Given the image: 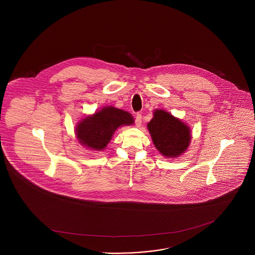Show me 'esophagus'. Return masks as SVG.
I'll return each mask as SVG.
<instances>
[{
	"instance_id": "34e87169",
	"label": "esophagus",
	"mask_w": 255,
	"mask_h": 255,
	"mask_svg": "<svg viewBox=\"0 0 255 255\" xmlns=\"http://www.w3.org/2000/svg\"><path fill=\"white\" fill-rule=\"evenodd\" d=\"M141 124H142V116H141V114H137L135 116V125L139 127V126H141Z\"/></svg>"
}]
</instances>
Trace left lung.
<instances>
[{"label":"left lung","mask_w":255,"mask_h":255,"mask_svg":"<svg viewBox=\"0 0 255 255\" xmlns=\"http://www.w3.org/2000/svg\"><path fill=\"white\" fill-rule=\"evenodd\" d=\"M147 127L155 147L165 158H178L191 144L190 126L163 109H155Z\"/></svg>","instance_id":"8db88e82"}]
</instances>
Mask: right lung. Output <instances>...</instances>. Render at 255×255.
I'll list each match as a JSON object with an SVG mask.
<instances>
[{
	"label": "right lung",
	"mask_w": 255,
	"mask_h": 255,
	"mask_svg": "<svg viewBox=\"0 0 255 255\" xmlns=\"http://www.w3.org/2000/svg\"><path fill=\"white\" fill-rule=\"evenodd\" d=\"M133 123V117L129 112L108 106L81 119L76 126V137L86 148L102 151L118 128L132 125Z\"/></svg>",
	"instance_id": "add662e5"
}]
</instances>
